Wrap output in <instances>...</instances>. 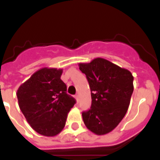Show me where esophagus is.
<instances>
[{
	"mask_svg": "<svg viewBox=\"0 0 160 160\" xmlns=\"http://www.w3.org/2000/svg\"><path fill=\"white\" fill-rule=\"evenodd\" d=\"M75 98H76V100H77L78 102V101H79V95H78V94H76Z\"/></svg>",
	"mask_w": 160,
	"mask_h": 160,
	"instance_id": "1",
	"label": "esophagus"
}]
</instances>
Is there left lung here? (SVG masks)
Returning a JSON list of instances; mask_svg holds the SVG:
<instances>
[{
    "label": "left lung",
    "instance_id": "8db88e82",
    "mask_svg": "<svg viewBox=\"0 0 160 160\" xmlns=\"http://www.w3.org/2000/svg\"><path fill=\"white\" fill-rule=\"evenodd\" d=\"M86 74L91 91V107L82 113L87 129L95 135L112 131L128 110L134 90L132 73L127 69L97 58L89 63H78Z\"/></svg>",
    "mask_w": 160,
    "mask_h": 160
}]
</instances>
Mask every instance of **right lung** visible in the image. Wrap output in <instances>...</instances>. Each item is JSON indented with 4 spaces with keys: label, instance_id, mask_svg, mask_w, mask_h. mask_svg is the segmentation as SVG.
I'll list each match as a JSON object with an SVG mask.
<instances>
[{
    "label": "right lung",
    "instance_id": "add662e5",
    "mask_svg": "<svg viewBox=\"0 0 160 160\" xmlns=\"http://www.w3.org/2000/svg\"><path fill=\"white\" fill-rule=\"evenodd\" d=\"M62 69L44 67L22 83L17 91L18 105L31 128L40 135L53 137L66 125L75 100L66 94L61 80Z\"/></svg>",
    "mask_w": 160,
    "mask_h": 160
}]
</instances>
